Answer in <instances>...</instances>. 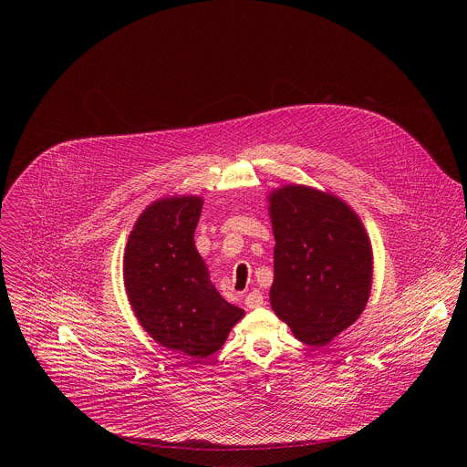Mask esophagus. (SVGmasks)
I'll list each match as a JSON object with an SVG mask.
<instances>
[{
  "label": "esophagus",
  "instance_id": "1",
  "mask_svg": "<svg viewBox=\"0 0 467 467\" xmlns=\"http://www.w3.org/2000/svg\"><path fill=\"white\" fill-rule=\"evenodd\" d=\"M244 304H246V307H250V309H257V307L265 306V296H263V293H261L259 289H254L252 293L246 295Z\"/></svg>",
  "mask_w": 467,
  "mask_h": 467
}]
</instances>
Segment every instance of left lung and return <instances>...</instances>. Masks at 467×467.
Instances as JSON below:
<instances>
[{
    "label": "left lung",
    "instance_id": "8db88e82",
    "mask_svg": "<svg viewBox=\"0 0 467 467\" xmlns=\"http://www.w3.org/2000/svg\"><path fill=\"white\" fill-rule=\"evenodd\" d=\"M269 215L276 243L271 307L300 341L326 347L368 302V235L343 201L302 185L275 191Z\"/></svg>",
    "mask_w": 467,
    "mask_h": 467
}]
</instances>
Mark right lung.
Masks as SVG:
<instances>
[{
    "label": "right lung",
    "instance_id": "right-lung-1",
    "mask_svg": "<svg viewBox=\"0 0 467 467\" xmlns=\"http://www.w3.org/2000/svg\"><path fill=\"white\" fill-rule=\"evenodd\" d=\"M202 200L152 202L136 221L124 257V280L141 327L167 348L192 359L217 352L244 311L208 280L194 232Z\"/></svg>",
    "mask_w": 467,
    "mask_h": 467
}]
</instances>
